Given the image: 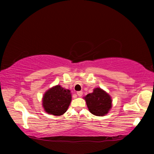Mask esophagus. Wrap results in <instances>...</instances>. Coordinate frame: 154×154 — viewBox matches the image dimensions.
<instances>
[{"label":"esophagus","mask_w":154,"mask_h":154,"mask_svg":"<svg viewBox=\"0 0 154 154\" xmlns=\"http://www.w3.org/2000/svg\"><path fill=\"white\" fill-rule=\"evenodd\" d=\"M77 94L78 96H79V97H81V96H82L83 95V92H82V91H79V92H77Z\"/></svg>","instance_id":"esophagus-1"}]
</instances>
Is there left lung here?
<instances>
[{
    "label": "left lung",
    "mask_w": 154,
    "mask_h": 154,
    "mask_svg": "<svg viewBox=\"0 0 154 154\" xmlns=\"http://www.w3.org/2000/svg\"><path fill=\"white\" fill-rule=\"evenodd\" d=\"M84 99L90 112L94 116H105L112 107L111 97L101 88L94 89L93 92L87 94Z\"/></svg>",
    "instance_id": "8db88e82"
}]
</instances>
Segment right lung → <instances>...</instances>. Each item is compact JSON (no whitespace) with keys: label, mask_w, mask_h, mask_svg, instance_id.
Returning <instances> with one entry per match:
<instances>
[{"label":"right lung","mask_w":154,"mask_h":154,"mask_svg":"<svg viewBox=\"0 0 154 154\" xmlns=\"http://www.w3.org/2000/svg\"><path fill=\"white\" fill-rule=\"evenodd\" d=\"M71 91L60 85L49 89L43 97V107L45 112L56 116H62L67 111L71 102Z\"/></svg>","instance_id":"1"}]
</instances>
